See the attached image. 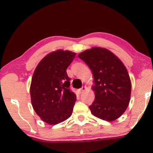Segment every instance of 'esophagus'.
Wrapping results in <instances>:
<instances>
[{
	"label": "esophagus",
	"mask_w": 153,
	"mask_h": 153,
	"mask_svg": "<svg viewBox=\"0 0 153 153\" xmlns=\"http://www.w3.org/2000/svg\"><path fill=\"white\" fill-rule=\"evenodd\" d=\"M86 89H87V87H86L85 86V87H82V88L79 89L78 90L79 93V94H82V93H83L84 91H85L86 90Z\"/></svg>",
	"instance_id": "1"
}]
</instances>
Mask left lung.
I'll return each instance as SVG.
<instances>
[{
    "label": "left lung",
    "mask_w": 153,
    "mask_h": 153,
    "mask_svg": "<svg viewBox=\"0 0 153 153\" xmlns=\"http://www.w3.org/2000/svg\"><path fill=\"white\" fill-rule=\"evenodd\" d=\"M92 71L95 99L89 106L92 114L111 122L121 116L130 101L131 83L124 64L105 48L92 47L78 54Z\"/></svg>",
    "instance_id": "8db88e82"
}]
</instances>
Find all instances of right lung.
Segmentation results:
<instances>
[{
  "label": "right lung",
  "instance_id": "add662e5",
  "mask_svg": "<svg viewBox=\"0 0 153 153\" xmlns=\"http://www.w3.org/2000/svg\"><path fill=\"white\" fill-rule=\"evenodd\" d=\"M76 53L58 49L47 54L34 71L30 85L32 106L45 123L56 125L69 118L76 95L69 89L66 69Z\"/></svg>",
  "mask_w": 153,
  "mask_h": 153
}]
</instances>
